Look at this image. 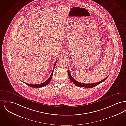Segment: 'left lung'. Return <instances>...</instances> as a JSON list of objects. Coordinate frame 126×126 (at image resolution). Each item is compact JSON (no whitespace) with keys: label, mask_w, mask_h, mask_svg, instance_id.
<instances>
[{"label":"left lung","mask_w":126,"mask_h":126,"mask_svg":"<svg viewBox=\"0 0 126 126\" xmlns=\"http://www.w3.org/2000/svg\"><path fill=\"white\" fill-rule=\"evenodd\" d=\"M67 73H68V77L70 78V80L72 81V82L73 83V84H75L76 85L79 86V87H85V88H93L94 86H95L96 85H98L99 84L102 83V82H103V81H104L107 78H108L109 76L108 77H107L105 78H104V79H103L102 81L99 82H97V83H93V84H84V83H82L80 82H79L78 81H76L75 79H74V78H73L69 71L68 70H67Z\"/></svg>","instance_id":"8db88e82"}]
</instances>
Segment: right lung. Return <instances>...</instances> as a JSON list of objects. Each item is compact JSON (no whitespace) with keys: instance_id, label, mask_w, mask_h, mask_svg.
Returning <instances> with one entry per match:
<instances>
[{"instance_id":"obj_1","label":"right lung","mask_w":126,"mask_h":126,"mask_svg":"<svg viewBox=\"0 0 126 126\" xmlns=\"http://www.w3.org/2000/svg\"><path fill=\"white\" fill-rule=\"evenodd\" d=\"M58 60L55 62V65H54V67H53V70H52V73H51V75L50 76V77H49V78H48V79H47L46 81H45L44 82H43V83H41V84H27V83H25V82H23V81H22V82H23V83H25V84H26L27 85L29 86L30 87H33V88H39V87H44V86H45L47 85L48 84V83L50 82V80H51V78H52L53 73L54 72V68H55V66L56 65V63H57Z\"/></svg>"}]
</instances>
